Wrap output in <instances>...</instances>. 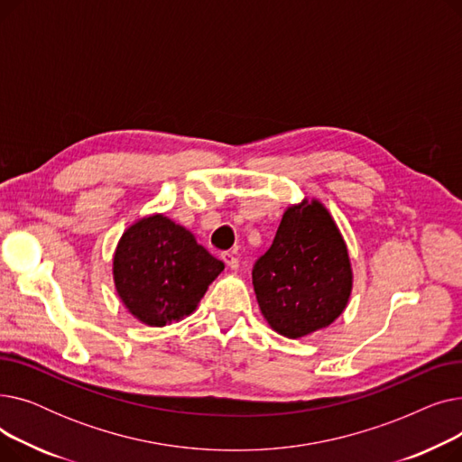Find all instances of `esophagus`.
I'll use <instances>...</instances> for the list:
<instances>
[{"label":"esophagus","mask_w":462,"mask_h":462,"mask_svg":"<svg viewBox=\"0 0 462 462\" xmlns=\"http://www.w3.org/2000/svg\"><path fill=\"white\" fill-rule=\"evenodd\" d=\"M221 258H223V262L228 265L230 270H237V268H239V260L236 258L234 253H223Z\"/></svg>","instance_id":"1"}]
</instances>
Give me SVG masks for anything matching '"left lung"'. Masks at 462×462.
<instances>
[{"instance_id":"1","label":"left lung","mask_w":462,"mask_h":462,"mask_svg":"<svg viewBox=\"0 0 462 462\" xmlns=\"http://www.w3.org/2000/svg\"><path fill=\"white\" fill-rule=\"evenodd\" d=\"M352 284L346 241L329 209L317 199L288 206L272 247L253 270L265 322L288 338L326 329L345 312Z\"/></svg>"}]
</instances>
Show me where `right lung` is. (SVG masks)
Segmentation results:
<instances>
[{"label": "right lung", "mask_w": 462, "mask_h": 462, "mask_svg": "<svg viewBox=\"0 0 462 462\" xmlns=\"http://www.w3.org/2000/svg\"><path fill=\"white\" fill-rule=\"evenodd\" d=\"M223 270L225 263L211 256L190 230L162 213L134 221L121 234L112 258L121 303L152 328L180 322L197 310Z\"/></svg>", "instance_id": "obj_1"}]
</instances>
